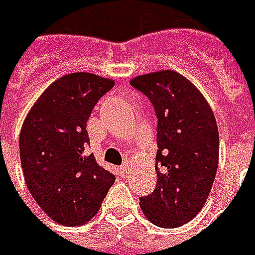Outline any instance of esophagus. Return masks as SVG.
<instances>
[{
	"instance_id": "34e87169",
	"label": "esophagus",
	"mask_w": 255,
	"mask_h": 255,
	"mask_svg": "<svg viewBox=\"0 0 255 255\" xmlns=\"http://www.w3.org/2000/svg\"><path fill=\"white\" fill-rule=\"evenodd\" d=\"M120 174H121V177H127L128 176V165H123V167H120Z\"/></svg>"
}]
</instances>
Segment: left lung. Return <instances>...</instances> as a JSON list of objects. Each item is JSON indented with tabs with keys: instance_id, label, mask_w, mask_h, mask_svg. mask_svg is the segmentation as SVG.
<instances>
[{
	"instance_id": "8db88e82",
	"label": "left lung",
	"mask_w": 255,
	"mask_h": 255,
	"mask_svg": "<svg viewBox=\"0 0 255 255\" xmlns=\"http://www.w3.org/2000/svg\"><path fill=\"white\" fill-rule=\"evenodd\" d=\"M129 84L146 94L158 117L156 187L140 198L155 226L174 229L205 205L219 167V129L202 93L176 71L134 77Z\"/></svg>"
}]
</instances>
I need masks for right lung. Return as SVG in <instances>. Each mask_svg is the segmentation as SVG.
Returning a JSON list of instances; mask_svg holds the SVG:
<instances>
[{
  "instance_id": "obj_1",
  "label": "right lung",
  "mask_w": 255,
  "mask_h": 255,
  "mask_svg": "<svg viewBox=\"0 0 255 255\" xmlns=\"http://www.w3.org/2000/svg\"><path fill=\"white\" fill-rule=\"evenodd\" d=\"M115 85L90 72L51 82L27 112L19 137L25 183L56 223L79 226L97 214L115 176L85 155L87 121L99 99Z\"/></svg>"
}]
</instances>
